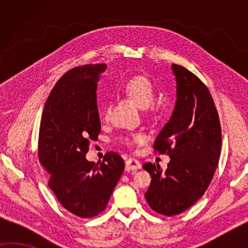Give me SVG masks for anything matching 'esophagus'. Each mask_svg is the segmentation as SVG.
I'll return each mask as SVG.
<instances>
[{
	"mask_svg": "<svg viewBox=\"0 0 248 248\" xmlns=\"http://www.w3.org/2000/svg\"><path fill=\"white\" fill-rule=\"evenodd\" d=\"M141 167L140 162L138 161L136 159H133V157H130L127 161H125V170H136L139 168Z\"/></svg>",
	"mask_w": 248,
	"mask_h": 248,
	"instance_id": "1",
	"label": "esophagus"
}]
</instances>
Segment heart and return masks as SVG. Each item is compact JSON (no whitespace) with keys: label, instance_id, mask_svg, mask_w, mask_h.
<instances>
[{"label":"heart","instance_id":"obj_1","mask_svg":"<svg viewBox=\"0 0 248 248\" xmlns=\"http://www.w3.org/2000/svg\"><path fill=\"white\" fill-rule=\"evenodd\" d=\"M124 92L133 100L140 108H145L147 110H154L155 105L151 104L156 94L155 84L149 78L145 76H136L131 78L124 83ZM110 103H105L102 108V117L104 120H108L110 115ZM145 140L143 133H130L121 138V140L125 145H132L140 143Z\"/></svg>","mask_w":248,"mask_h":248}]
</instances>
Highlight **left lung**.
Returning <instances> with one entry per match:
<instances>
[{
  "label": "left lung",
  "instance_id": "8db88e82",
  "mask_svg": "<svg viewBox=\"0 0 248 248\" xmlns=\"http://www.w3.org/2000/svg\"><path fill=\"white\" fill-rule=\"evenodd\" d=\"M177 103L170 121L154 144L155 152L168 155L167 170L145 163L151 182L145 197L156 213L172 217L193 205L207 191L218 165L222 129L208 87L186 67L173 64Z\"/></svg>",
  "mask_w": 248,
  "mask_h": 248
}]
</instances>
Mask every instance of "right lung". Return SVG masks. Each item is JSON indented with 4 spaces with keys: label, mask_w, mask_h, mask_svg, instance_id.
Instances as JSON below:
<instances>
[{
    "label": "right lung",
    "mask_w": 248,
    "mask_h": 248,
    "mask_svg": "<svg viewBox=\"0 0 248 248\" xmlns=\"http://www.w3.org/2000/svg\"><path fill=\"white\" fill-rule=\"evenodd\" d=\"M105 69V64H89L67 71L51 91L40 120L38 157L50 173L48 186L67 211L83 218L104 211L124 170L114 151L100 164L85 157L101 131L96 92Z\"/></svg>",
    "instance_id": "add662e5"
}]
</instances>
